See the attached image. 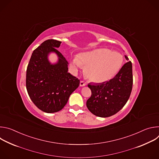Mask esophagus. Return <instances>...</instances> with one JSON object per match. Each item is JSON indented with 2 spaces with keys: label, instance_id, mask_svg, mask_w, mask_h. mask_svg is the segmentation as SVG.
Here are the masks:
<instances>
[{
  "label": "esophagus",
  "instance_id": "obj_1",
  "mask_svg": "<svg viewBox=\"0 0 159 159\" xmlns=\"http://www.w3.org/2000/svg\"><path fill=\"white\" fill-rule=\"evenodd\" d=\"M86 84H85V83L84 82V81H82V80H81L80 82V86H82V87H83V86H85Z\"/></svg>",
  "mask_w": 159,
  "mask_h": 159
}]
</instances>
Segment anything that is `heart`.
<instances>
[{
	"label": "heart",
	"mask_w": 159,
	"mask_h": 159,
	"mask_svg": "<svg viewBox=\"0 0 159 159\" xmlns=\"http://www.w3.org/2000/svg\"><path fill=\"white\" fill-rule=\"evenodd\" d=\"M123 56L107 48L97 49L81 53L79 57L72 60L71 66L74 71L85 66L86 77L94 82H103L114 77L120 70Z\"/></svg>",
	"instance_id": "b5f03b06"
}]
</instances>
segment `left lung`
Masks as SVG:
<instances>
[{
    "instance_id": "obj_1",
    "label": "left lung",
    "mask_w": 159,
    "mask_h": 159,
    "mask_svg": "<svg viewBox=\"0 0 159 159\" xmlns=\"http://www.w3.org/2000/svg\"><path fill=\"white\" fill-rule=\"evenodd\" d=\"M125 57L128 60V58ZM132 87V64L128 61L110 80L98 84H88L92 94L87 101L86 106L97 116L106 118L114 115L127 102Z\"/></svg>"
}]
</instances>
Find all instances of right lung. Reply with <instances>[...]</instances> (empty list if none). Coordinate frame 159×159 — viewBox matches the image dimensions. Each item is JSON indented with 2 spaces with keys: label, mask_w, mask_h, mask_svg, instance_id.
I'll use <instances>...</instances> for the list:
<instances>
[{
  "label": "right lung",
  "mask_w": 159,
  "mask_h": 159,
  "mask_svg": "<svg viewBox=\"0 0 159 159\" xmlns=\"http://www.w3.org/2000/svg\"><path fill=\"white\" fill-rule=\"evenodd\" d=\"M61 43L52 39L44 41L33 51L27 67L28 95L38 109L47 113L62 109L80 84L79 79L68 72L69 63L56 48ZM52 51L59 58L55 65H51L48 60V55Z\"/></svg>",
  "instance_id": "1"
}]
</instances>
